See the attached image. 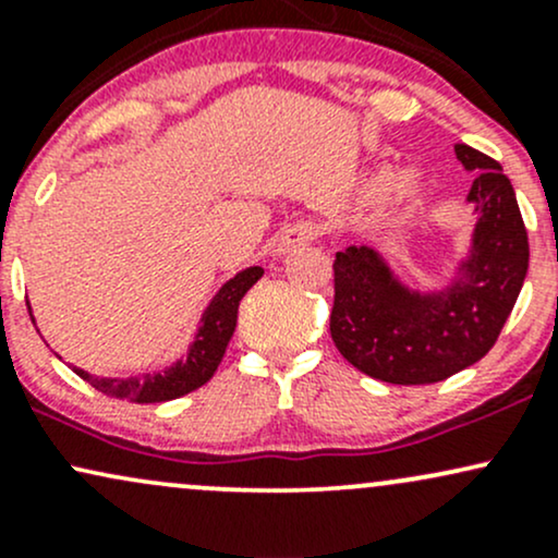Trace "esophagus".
Masks as SVG:
<instances>
[{
	"mask_svg": "<svg viewBox=\"0 0 558 558\" xmlns=\"http://www.w3.org/2000/svg\"><path fill=\"white\" fill-rule=\"evenodd\" d=\"M319 235V228L315 222L310 220H299L296 226H291L286 230L283 235V243H280V252H293V248H301L306 246V243H312Z\"/></svg>",
	"mask_w": 558,
	"mask_h": 558,
	"instance_id": "1",
	"label": "esophagus"
}]
</instances>
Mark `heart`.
I'll return each instance as SVG.
<instances>
[{
	"label": "heart",
	"mask_w": 558,
	"mask_h": 558,
	"mask_svg": "<svg viewBox=\"0 0 558 558\" xmlns=\"http://www.w3.org/2000/svg\"><path fill=\"white\" fill-rule=\"evenodd\" d=\"M414 194H417V181H414V175H407L399 185V196L401 198H412Z\"/></svg>",
	"instance_id": "obj_1"
}]
</instances>
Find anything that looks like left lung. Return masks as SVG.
I'll return each mask as SVG.
<instances>
[{"instance_id":"obj_1","label":"left lung","mask_w":558,"mask_h":558,"mask_svg":"<svg viewBox=\"0 0 558 558\" xmlns=\"http://www.w3.org/2000/svg\"><path fill=\"white\" fill-rule=\"evenodd\" d=\"M453 151L477 172L466 196L477 226L462 278L440 293H417L367 246H349L332 262V343L375 380L425 386L462 373L493 349L522 291L530 246L511 181L483 151L466 144Z\"/></svg>"}]
</instances>
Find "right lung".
I'll list each match as a JSON object with an SVG mask.
<instances>
[{
  "mask_svg": "<svg viewBox=\"0 0 558 558\" xmlns=\"http://www.w3.org/2000/svg\"><path fill=\"white\" fill-rule=\"evenodd\" d=\"M262 267H248L230 278L226 286L217 291V296L209 301L207 312L202 317V328H198L194 343H191L189 354L181 362H175L165 373L155 375H138V377H94L83 369H75L83 380L92 383L96 390L112 396L120 401L133 403H159L181 399L191 390L202 388L209 377L215 375L217 364L222 362L230 336L235 330V319H239V304L243 293L248 291L262 278Z\"/></svg>",
  "mask_w": 558,
  "mask_h": 558,
  "instance_id": "obj_1",
  "label": "right lung"
}]
</instances>
